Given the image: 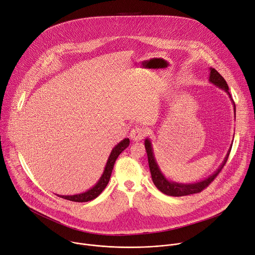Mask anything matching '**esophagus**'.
Returning <instances> with one entry per match:
<instances>
[{
	"label": "esophagus",
	"instance_id": "esophagus-1",
	"mask_svg": "<svg viewBox=\"0 0 255 255\" xmlns=\"http://www.w3.org/2000/svg\"><path fill=\"white\" fill-rule=\"evenodd\" d=\"M146 134H147V129L144 128H139V127H135L129 132V136L132 140L143 139L144 136H146Z\"/></svg>",
	"mask_w": 255,
	"mask_h": 255
}]
</instances>
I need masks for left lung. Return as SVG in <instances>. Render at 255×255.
Wrapping results in <instances>:
<instances>
[{"label": "left lung", "mask_w": 255, "mask_h": 255, "mask_svg": "<svg viewBox=\"0 0 255 255\" xmlns=\"http://www.w3.org/2000/svg\"><path fill=\"white\" fill-rule=\"evenodd\" d=\"M211 73H210V82L213 83L216 86H218L219 88H221L222 90H224L225 92H227L229 97L231 98V94L229 92V87L227 82L225 81V79L213 68L210 69ZM232 102L233 99L231 98ZM234 104V102H233ZM234 112H236V107L234 104ZM145 148L147 151V155H148V162H149V167H150V172L152 175V180L154 182V184L156 185V187L163 193L167 194V195H171V196H183V195H189V194H193V193H199L201 191H203L205 188H207L210 183H212L214 181V179L218 176V174L221 172V170L223 169V167L225 166L226 162L228 160L231 148L229 149L227 155H226L222 165L218 168V170L212 174L211 176H209L208 178L201 180L199 182L195 183H188V184H184V183H177L174 181H169L161 172L160 168L156 162V159L154 157V153H153V148H152V144L151 140L149 138H146L145 140Z\"/></svg>", "instance_id": "8db88e82"}]
</instances>
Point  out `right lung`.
Segmentation results:
<instances>
[{
    "label": "right lung",
    "instance_id": "right-lung-1",
    "mask_svg": "<svg viewBox=\"0 0 255 255\" xmlns=\"http://www.w3.org/2000/svg\"><path fill=\"white\" fill-rule=\"evenodd\" d=\"M128 145H129V139L124 138L121 143H119L115 148L112 149V151L108 157L106 166L104 168L103 174L101 175L98 182L91 189L85 191L83 193L74 194V195H59V194H56V195L60 197H63V199H65V200L77 202V203H85V202H89V201L96 199V197L103 191V189L108 184L113 166H115V163H116L118 157L124 150H126L128 147Z\"/></svg>",
    "mask_w": 255,
    "mask_h": 255
}]
</instances>
